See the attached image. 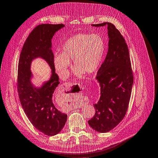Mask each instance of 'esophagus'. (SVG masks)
<instances>
[{
	"label": "esophagus",
	"mask_w": 158,
	"mask_h": 158,
	"mask_svg": "<svg viewBox=\"0 0 158 158\" xmlns=\"http://www.w3.org/2000/svg\"><path fill=\"white\" fill-rule=\"evenodd\" d=\"M68 85H69V86H72L73 84L72 83H68Z\"/></svg>",
	"instance_id": "esophagus-1"
}]
</instances>
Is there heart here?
I'll return each mask as SVG.
<instances>
[{"instance_id": "obj_1", "label": "heart", "mask_w": 158, "mask_h": 158, "mask_svg": "<svg viewBox=\"0 0 158 158\" xmlns=\"http://www.w3.org/2000/svg\"><path fill=\"white\" fill-rule=\"evenodd\" d=\"M105 49L106 43L100 35L77 34L64 42L60 55H55V68L60 76L65 77L71 67L69 61L73 60L77 76H82L85 72L93 73L102 63Z\"/></svg>"}]
</instances>
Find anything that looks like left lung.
<instances>
[{
    "instance_id": "left-lung-1",
    "label": "left lung",
    "mask_w": 158,
    "mask_h": 158,
    "mask_svg": "<svg viewBox=\"0 0 158 158\" xmlns=\"http://www.w3.org/2000/svg\"><path fill=\"white\" fill-rule=\"evenodd\" d=\"M92 26L107 27L109 47L96 76L101 96L98 102L94 104L95 114L88 123L94 130L106 133L116 127L126 114L133 76L128 47L120 32L110 23Z\"/></svg>"
}]
</instances>
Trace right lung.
I'll return each instance as SVG.
<instances>
[{
	"label": "right lung",
	"mask_w": 158,
	"mask_h": 158,
	"mask_svg": "<svg viewBox=\"0 0 158 158\" xmlns=\"http://www.w3.org/2000/svg\"><path fill=\"white\" fill-rule=\"evenodd\" d=\"M64 27L63 24H42L36 27L24 43L19 60L17 91L20 102L32 125L48 136L61 131L67 119V115L59 111L52 101V95L60 82L55 73L51 39ZM36 58L45 60L52 69L50 79L40 88L35 87L31 82L30 65Z\"/></svg>",
	"instance_id": "add662e5"
}]
</instances>
